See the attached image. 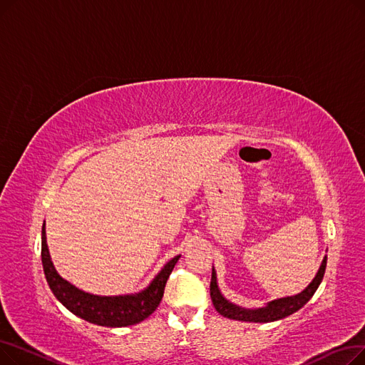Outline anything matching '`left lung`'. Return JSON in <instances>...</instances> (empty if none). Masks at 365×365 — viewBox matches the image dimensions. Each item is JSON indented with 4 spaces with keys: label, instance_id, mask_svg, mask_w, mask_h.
Listing matches in <instances>:
<instances>
[{
    "label": "left lung",
    "instance_id": "8db88e82",
    "mask_svg": "<svg viewBox=\"0 0 365 365\" xmlns=\"http://www.w3.org/2000/svg\"><path fill=\"white\" fill-rule=\"evenodd\" d=\"M325 266H327V256L324 257L312 282L306 287L302 293H299L296 296H290V297L272 300L267 303L264 308H259V309H245V308H241V306H237L229 300H226L222 296L219 287H217L216 271L213 267L212 282H210V296H212V302L215 304L216 311L226 318L238 319V321H248V322H272V321L282 319L285 317L294 314L296 311H299L302 308V306H304L311 300V297L314 296V293L317 292V289L324 278Z\"/></svg>",
    "mask_w": 365,
    "mask_h": 365
}]
</instances>
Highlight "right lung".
<instances>
[{
    "instance_id": "add662e5",
    "label": "right lung",
    "mask_w": 365,
    "mask_h": 365,
    "mask_svg": "<svg viewBox=\"0 0 365 365\" xmlns=\"http://www.w3.org/2000/svg\"><path fill=\"white\" fill-rule=\"evenodd\" d=\"M180 256L173 257L152 279L145 290L125 296H96L86 293L63 279L54 269L47 240L46 223L41 231V262L50 290L68 311L91 324L102 327H127L148 318L158 308L163 299L165 282Z\"/></svg>"
}]
</instances>
